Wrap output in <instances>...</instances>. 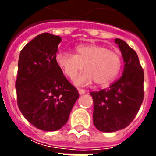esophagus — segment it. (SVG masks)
Instances as JSON below:
<instances>
[{
    "instance_id": "34e87169",
    "label": "esophagus",
    "mask_w": 156,
    "mask_h": 156,
    "mask_svg": "<svg viewBox=\"0 0 156 156\" xmlns=\"http://www.w3.org/2000/svg\"><path fill=\"white\" fill-rule=\"evenodd\" d=\"M78 92L80 94H84L86 93V90H84V89H81V88H79L78 89Z\"/></svg>"
}]
</instances>
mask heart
<instances>
[{"instance_id": "heart-1", "label": "heart", "mask_w": 156, "mask_h": 156, "mask_svg": "<svg viewBox=\"0 0 156 156\" xmlns=\"http://www.w3.org/2000/svg\"><path fill=\"white\" fill-rule=\"evenodd\" d=\"M55 62L70 80L85 69L86 72L75 80L77 85H87L94 81L98 86H106L116 78L122 66L119 52L98 44L77 46L75 55L60 53Z\"/></svg>"}]
</instances>
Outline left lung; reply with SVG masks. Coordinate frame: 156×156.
Wrapping results in <instances>:
<instances>
[{
    "label": "left lung",
    "mask_w": 156,
    "mask_h": 156,
    "mask_svg": "<svg viewBox=\"0 0 156 156\" xmlns=\"http://www.w3.org/2000/svg\"><path fill=\"white\" fill-rule=\"evenodd\" d=\"M124 61L122 75L108 88L90 92L93 120L101 132H115L128 127L135 119L144 98V73L136 52L124 41L115 39Z\"/></svg>",
    "instance_id": "8db88e82"
}]
</instances>
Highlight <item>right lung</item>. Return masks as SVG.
<instances>
[{
    "label": "right lung",
    "instance_id": "add662e5",
    "mask_svg": "<svg viewBox=\"0 0 156 156\" xmlns=\"http://www.w3.org/2000/svg\"><path fill=\"white\" fill-rule=\"evenodd\" d=\"M59 35H37L20 53L15 81L17 104L35 128L56 131L67 123L79 93L57 66Z\"/></svg>",
    "mask_w": 156,
    "mask_h": 156
}]
</instances>
